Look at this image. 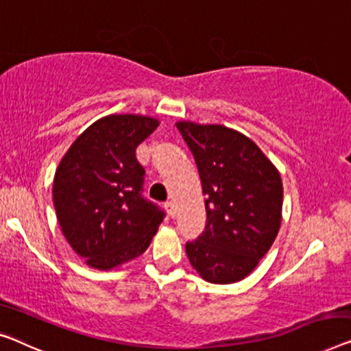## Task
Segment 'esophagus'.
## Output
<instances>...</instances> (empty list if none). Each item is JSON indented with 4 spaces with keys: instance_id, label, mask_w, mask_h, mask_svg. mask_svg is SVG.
<instances>
[{
    "instance_id": "obj_1",
    "label": "esophagus",
    "mask_w": 351,
    "mask_h": 351,
    "mask_svg": "<svg viewBox=\"0 0 351 351\" xmlns=\"http://www.w3.org/2000/svg\"><path fill=\"white\" fill-rule=\"evenodd\" d=\"M165 209H167V213H169V216L170 217H175V205H173V202H165Z\"/></svg>"
}]
</instances>
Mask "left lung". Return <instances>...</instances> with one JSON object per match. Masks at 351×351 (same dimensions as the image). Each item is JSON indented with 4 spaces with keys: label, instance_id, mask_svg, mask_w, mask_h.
I'll list each match as a JSON object with an SVG mask.
<instances>
[{
    "label": "left lung",
    "instance_id": "obj_1",
    "mask_svg": "<svg viewBox=\"0 0 351 351\" xmlns=\"http://www.w3.org/2000/svg\"><path fill=\"white\" fill-rule=\"evenodd\" d=\"M189 146L206 197V226L186 243L203 279L233 284L268 252L282 221L280 175L252 140L217 124H176Z\"/></svg>",
    "mask_w": 351,
    "mask_h": 351
}]
</instances>
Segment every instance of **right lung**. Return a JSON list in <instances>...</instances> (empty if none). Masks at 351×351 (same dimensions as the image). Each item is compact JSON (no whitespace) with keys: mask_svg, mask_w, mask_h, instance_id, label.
Segmentation results:
<instances>
[{"mask_svg":"<svg viewBox=\"0 0 351 351\" xmlns=\"http://www.w3.org/2000/svg\"><path fill=\"white\" fill-rule=\"evenodd\" d=\"M158 124L140 114H110L60 162L56 217L71 247L93 268L112 269L142 255L164 221V209L143 197L145 169L135 156Z\"/></svg>","mask_w":351,"mask_h":351,"instance_id":"1","label":"right lung"}]
</instances>
